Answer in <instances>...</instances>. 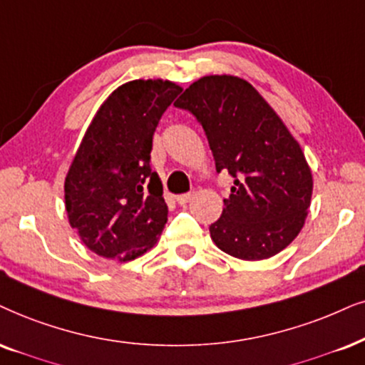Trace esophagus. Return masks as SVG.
<instances>
[{
	"label": "esophagus",
	"mask_w": 365,
	"mask_h": 365,
	"mask_svg": "<svg viewBox=\"0 0 365 365\" xmlns=\"http://www.w3.org/2000/svg\"><path fill=\"white\" fill-rule=\"evenodd\" d=\"M193 192H190V193H182V195H178L177 197V202L180 205H185V204H188V202L190 200H193Z\"/></svg>",
	"instance_id": "34e87169"
}]
</instances>
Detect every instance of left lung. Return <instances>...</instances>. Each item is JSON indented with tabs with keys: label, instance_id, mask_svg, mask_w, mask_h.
<instances>
[{
	"label": "left lung",
	"instance_id": "8db88e82",
	"mask_svg": "<svg viewBox=\"0 0 365 365\" xmlns=\"http://www.w3.org/2000/svg\"><path fill=\"white\" fill-rule=\"evenodd\" d=\"M175 108L190 110L204 128L217 172L234 177L210 237L244 261L278 255L293 242L312 204L313 178L302 146L274 109L247 81L205 76Z\"/></svg>",
	"mask_w": 365,
	"mask_h": 365
}]
</instances>
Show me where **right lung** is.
Wrapping results in <instances>:
<instances>
[{"mask_svg": "<svg viewBox=\"0 0 365 365\" xmlns=\"http://www.w3.org/2000/svg\"><path fill=\"white\" fill-rule=\"evenodd\" d=\"M182 87L131 81L104 101L82 138L63 192L68 224L98 256L133 261L158 241L168 207L151 170L155 129Z\"/></svg>", "mask_w": 365, "mask_h": 365, "instance_id": "add662e5", "label": "right lung"}]
</instances>
